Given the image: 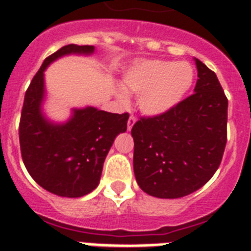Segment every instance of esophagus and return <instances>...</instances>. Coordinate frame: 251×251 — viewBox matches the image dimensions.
Wrapping results in <instances>:
<instances>
[{
    "instance_id": "34e87169",
    "label": "esophagus",
    "mask_w": 251,
    "mask_h": 251,
    "mask_svg": "<svg viewBox=\"0 0 251 251\" xmlns=\"http://www.w3.org/2000/svg\"><path fill=\"white\" fill-rule=\"evenodd\" d=\"M136 117H133V115H130L129 119H128V124H127V129L130 130L133 128V126H134V123H136Z\"/></svg>"
}]
</instances>
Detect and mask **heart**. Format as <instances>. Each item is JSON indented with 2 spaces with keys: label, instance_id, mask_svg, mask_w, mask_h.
<instances>
[{
  "label": "heart",
  "instance_id": "obj_1",
  "mask_svg": "<svg viewBox=\"0 0 251 251\" xmlns=\"http://www.w3.org/2000/svg\"><path fill=\"white\" fill-rule=\"evenodd\" d=\"M195 72L187 61L138 60L122 77V88L115 90L119 100L126 93L138 94V109L147 117H161L175 109L194 85Z\"/></svg>",
  "mask_w": 251,
  "mask_h": 251
}]
</instances>
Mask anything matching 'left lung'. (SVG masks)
Returning <instances> with one entry per match:
<instances>
[{
	"instance_id": "left-lung-1",
	"label": "left lung",
	"mask_w": 251,
	"mask_h": 251,
	"mask_svg": "<svg viewBox=\"0 0 251 251\" xmlns=\"http://www.w3.org/2000/svg\"><path fill=\"white\" fill-rule=\"evenodd\" d=\"M195 94L161 117L132 128L133 170L139 187L158 199H179L214 176L226 146L227 99L216 74L194 57Z\"/></svg>"
}]
</instances>
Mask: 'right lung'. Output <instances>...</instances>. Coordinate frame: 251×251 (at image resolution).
<instances>
[{"label":"right lung","mask_w":251,"mask_h":251,"mask_svg":"<svg viewBox=\"0 0 251 251\" xmlns=\"http://www.w3.org/2000/svg\"><path fill=\"white\" fill-rule=\"evenodd\" d=\"M94 52V46L70 44L46 57L22 106L19 132L22 161L41 187L61 197H83L98 187L115 137L127 130L128 113L115 114L86 105L73 108L65 122H55L44 112L49 65L68 55L89 56Z\"/></svg>","instance_id":"1"}]
</instances>
